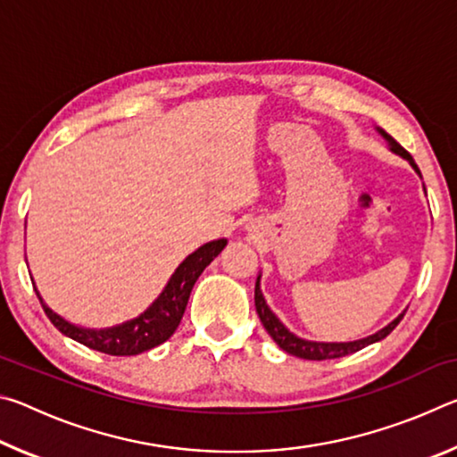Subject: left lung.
Returning <instances> with one entry per match:
<instances>
[{
  "label": "left lung",
  "instance_id": "8db88e82",
  "mask_svg": "<svg viewBox=\"0 0 457 457\" xmlns=\"http://www.w3.org/2000/svg\"><path fill=\"white\" fill-rule=\"evenodd\" d=\"M381 135L389 141L391 145V151L401 154V157L407 159L409 163H411V167L415 169L417 173L421 175L420 167L415 165V161L411 154H409L403 146H401L395 138H393L391 135H386L381 130ZM253 300H256V312L260 316L262 324H264V328L268 330V335L274 338V343L280 346L282 351H286L288 354H294V357L298 359H306V361H330V359H340V357H346V354H353L357 353L361 349H365V346L377 343V340H383L386 335H391V330L397 327V324L401 322V319H403V314H399L395 320H393L391 324H386V327L383 330L375 332V335H370L367 338H361V340H353V343H312V340H304V338H298L294 337L292 332L284 327V324L276 319V314L270 311L264 296H262V290H260V278L256 282V294H253Z\"/></svg>",
  "mask_w": 457,
  "mask_h": 457
}]
</instances>
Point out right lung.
I'll list each match as a JSON object with an SVG mask.
<instances>
[{"instance_id":"obj_1","label":"right lung","mask_w":457,"mask_h":457,"mask_svg":"<svg viewBox=\"0 0 457 457\" xmlns=\"http://www.w3.org/2000/svg\"><path fill=\"white\" fill-rule=\"evenodd\" d=\"M226 239H215L205 245H201L183 260V264L175 270L171 280L165 286L161 296L154 300L151 308L138 316L135 320H129L120 327L106 328V330H88L74 327V324L60 319L56 312H52L48 306L42 303L46 316L56 327L62 335L71 337L76 343L88 346L92 351L112 354V357H133V354H141L149 349H154L167 338L173 337V332L179 327L183 319L185 308L189 303V294L195 286L201 272L212 264L213 258H218L223 247H226Z\"/></svg>"}]
</instances>
